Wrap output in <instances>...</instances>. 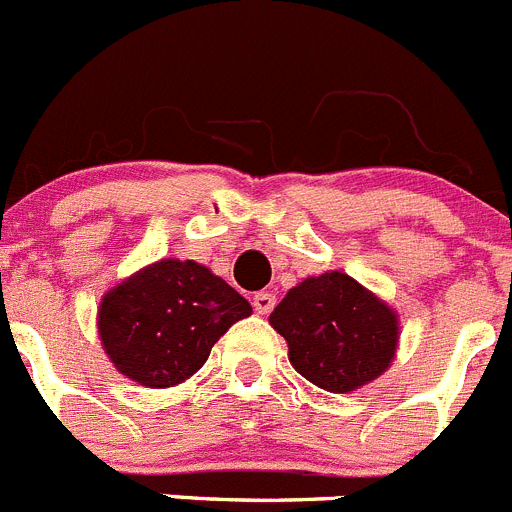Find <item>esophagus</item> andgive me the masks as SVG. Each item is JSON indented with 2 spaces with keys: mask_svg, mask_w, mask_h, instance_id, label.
I'll use <instances>...</instances> for the list:
<instances>
[{
  "mask_svg": "<svg viewBox=\"0 0 512 512\" xmlns=\"http://www.w3.org/2000/svg\"><path fill=\"white\" fill-rule=\"evenodd\" d=\"M252 305H255L257 313L267 315L272 308H275V295H272V293H255V298H252Z\"/></svg>",
  "mask_w": 512,
  "mask_h": 512,
  "instance_id": "1",
  "label": "esophagus"
}]
</instances>
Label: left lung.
Segmentation results:
<instances>
[{
  "label": "left lung",
  "mask_w": 512,
  "mask_h": 512,
  "mask_svg": "<svg viewBox=\"0 0 512 512\" xmlns=\"http://www.w3.org/2000/svg\"><path fill=\"white\" fill-rule=\"evenodd\" d=\"M270 326L288 341L295 371L333 394L379 379L399 343L396 310L338 270L290 288Z\"/></svg>",
  "instance_id": "left-lung-1"
}]
</instances>
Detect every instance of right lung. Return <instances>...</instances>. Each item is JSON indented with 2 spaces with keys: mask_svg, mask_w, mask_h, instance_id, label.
I'll list each match as a JSON object with an SVG mask.
<instances>
[{
  "mask_svg": "<svg viewBox=\"0 0 512 512\" xmlns=\"http://www.w3.org/2000/svg\"><path fill=\"white\" fill-rule=\"evenodd\" d=\"M250 313V303L209 267L169 257L103 295L98 333L126 379L166 389L197 374L227 328Z\"/></svg>",
  "mask_w": 512,
  "mask_h": 512,
  "instance_id": "add662e5",
  "label": "right lung"
}]
</instances>
